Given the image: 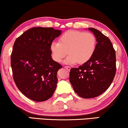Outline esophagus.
Instances as JSON below:
<instances>
[{"label": "esophagus", "mask_w": 128, "mask_h": 128, "mask_svg": "<svg viewBox=\"0 0 128 128\" xmlns=\"http://www.w3.org/2000/svg\"><path fill=\"white\" fill-rule=\"evenodd\" d=\"M64 68H65V69H67L68 71H69L70 70V69H71V68L70 67V66H64Z\"/></svg>", "instance_id": "obj_1"}]
</instances>
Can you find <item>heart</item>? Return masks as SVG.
Masks as SVG:
<instances>
[{
  "instance_id": "1",
  "label": "heart",
  "mask_w": 128,
  "mask_h": 128,
  "mask_svg": "<svg viewBox=\"0 0 128 128\" xmlns=\"http://www.w3.org/2000/svg\"><path fill=\"white\" fill-rule=\"evenodd\" d=\"M96 44V38L92 33L69 30L59 37V42H52L50 49L52 58L56 62H61L68 53L69 56L65 64H84L93 55Z\"/></svg>"
}]
</instances>
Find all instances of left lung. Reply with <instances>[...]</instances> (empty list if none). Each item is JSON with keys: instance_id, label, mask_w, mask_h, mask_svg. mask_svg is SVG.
I'll return each mask as SVG.
<instances>
[{"instance_id": "8db88e82", "label": "left lung", "mask_w": 128, "mask_h": 128, "mask_svg": "<svg viewBox=\"0 0 128 128\" xmlns=\"http://www.w3.org/2000/svg\"><path fill=\"white\" fill-rule=\"evenodd\" d=\"M88 29L96 38L95 52L87 62L72 68L69 74L74 92L84 98L98 97L106 92L116 73V56L111 41L98 30Z\"/></svg>"}]
</instances>
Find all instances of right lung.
I'll return each mask as SVG.
<instances>
[{"mask_svg":"<svg viewBox=\"0 0 128 128\" xmlns=\"http://www.w3.org/2000/svg\"><path fill=\"white\" fill-rule=\"evenodd\" d=\"M62 31L34 27L16 40L11 55L13 78L17 88L33 101H46L53 96L62 66L52 58L50 45Z\"/></svg>","mask_w":128,"mask_h":128,"instance_id":"obj_1","label":"right lung"}]
</instances>
